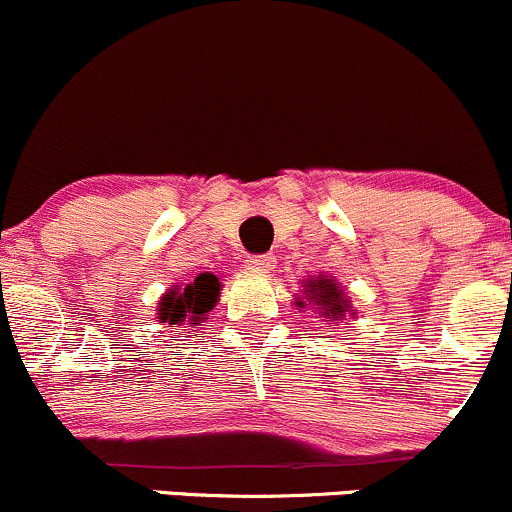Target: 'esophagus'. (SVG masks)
<instances>
[{"mask_svg":"<svg viewBox=\"0 0 512 512\" xmlns=\"http://www.w3.org/2000/svg\"><path fill=\"white\" fill-rule=\"evenodd\" d=\"M247 267L255 272H270V270H274V257L272 255H252V257H247Z\"/></svg>","mask_w":512,"mask_h":512,"instance_id":"obj_1","label":"esophagus"}]
</instances>
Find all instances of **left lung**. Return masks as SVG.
<instances>
[{
	"label": "left lung",
	"instance_id": "obj_1",
	"mask_svg": "<svg viewBox=\"0 0 512 512\" xmlns=\"http://www.w3.org/2000/svg\"><path fill=\"white\" fill-rule=\"evenodd\" d=\"M304 297L319 311V319L331 321V324H343L346 316L355 319L358 311L353 309V304L348 301L346 292L338 287V282L333 277H326V274H316V277L306 279L304 284ZM297 306H304V301L297 299Z\"/></svg>",
	"mask_w": 512,
	"mask_h": 512
}]
</instances>
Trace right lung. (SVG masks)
I'll list each match as a JSON object with an SVG mask.
<instances>
[{
  "label": "right lung",
  "mask_w": 512,
  "mask_h": 512,
  "mask_svg": "<svg viewBox=\"0 0 512 512\" xmlns=\"http://www.w3.org/2000/svg\"><path fill=\"white\" fill-rule=\"evenodd\" d=\"M220 279L211 272H201L186 287H174L159 299L157 319L161 324L184 326L191 321L193 326L203 324L208 311L213 309L215 301L220 297Z\"/></svg>",
  "instance_id": "add662e5"
}]
</instances>
